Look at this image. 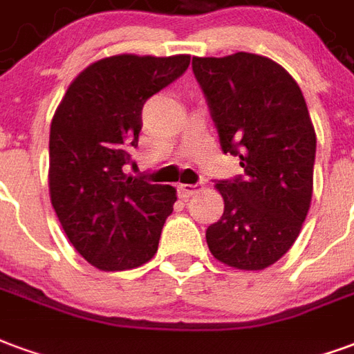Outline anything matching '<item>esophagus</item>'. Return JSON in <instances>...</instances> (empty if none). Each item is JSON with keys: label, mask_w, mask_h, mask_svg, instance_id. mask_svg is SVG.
I'll list each match as a JSON object with an SVG mask.
<instances>
[{"label": "esophagus", "mask_w": 354, "mask_h": 354, "mask_svg": "<svg viewBox=\"0 0 354 354\" xmlns=\"http://www.w3.org/2000/svg\"><path fill=\"white\" fill-rule=\"evenodd\" d=\"M177 190H179L180 198H185V200H187V198H190V196L198 192V187H196V185H179Z\"/></svg>", "instance_id": "1"}]
</instances>
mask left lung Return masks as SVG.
Listing matches in <instances>:
<instances>
[{
  "label": "left lung",
  "mask_w": 354,
  "mask_h": 354,
  "mask_svg": "<svg viewBox=\"0 0 354 354\" xmlns=\"http://www.w3.org/2000/svg\"><path fill=\"white\" fill-rule=\"evenodd\" d=\"M224 152L243 179L221 180V221L205 232L218 262L270 268L300 236L313 196L317 136L298 82L277 62L251 53L192 58Z\"/></svg>",
  "instance_id": "1"
}]
</instances>
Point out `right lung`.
<instances>
[{"instance_id": "obj_1", "label": "right lung", "mask_w": 354, "mask_h": 354, "mask_svg": "<svg viewBox=\"0 0 354 354\" xmlns=\"http://www.w3.org/2000/svg\"><path fill=\"white\" fill-rule=\"evenodd\" d=\"M188 54H117L82 69L50 122L48 192L77 252L102 272L139 268L156 254L177 190L122 171L138 147L145 102L185 73Z\"/></svg>"}]
</instances>
